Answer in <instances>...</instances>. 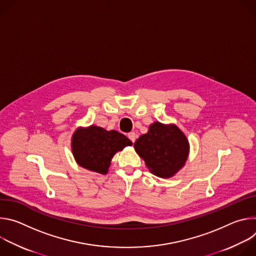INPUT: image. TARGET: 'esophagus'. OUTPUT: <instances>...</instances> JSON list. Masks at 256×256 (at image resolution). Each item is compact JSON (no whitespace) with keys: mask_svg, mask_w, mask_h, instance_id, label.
Segmentation results:
<instances>
[{"mask_svg":"<svg viewBox=\"0 0 256 256\" xmlns=\"http://www.w3.org/2000/svg\"><path fill=\"white\" fill-rule=\"evenodd\" d=\"M128 138H130L132 142H134V140H136V132H130V134H128Z\"/></svg>","mask_w":256,"mask_h":256,"instance_id":"1","label":"esophagus"}]
</instances>
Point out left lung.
<instances>
[{"label": "left lung", "instance_id": "1", "mask_svg": "<svg viewBox=\"0 0 256 256\" xmlns=\"http://www.w3.org/2000/svg\"><path fill=\"white\" fill-rule=\"evenodd\" d=\"M138 155L149 171L161 178H170L184 166L190 142L175 124L155 122L147 134H142L134 144Z\"/></svg>", "mask_w": 256, "mask_h": 256}]
</instances>
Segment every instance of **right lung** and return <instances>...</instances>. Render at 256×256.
Instances as JSON below:
<instances>
[{
  "instance_id": "obj_1",
  "label": "right lung",
  "mask_w": 256,
  "mask_h": 256,
  "mask_svg": "<svg viewBox=\"0 0 256 256\" xmlns=\"http://www.w3.org/2000/svg\"><path fill=\"white\" fill-rule=\"evenodd\" d=\"M132 142L116 130L100 126L79 128L72 136V152L76 162L83 168L106 174L114 154Z\"/></svg>"
}]
</instances>
